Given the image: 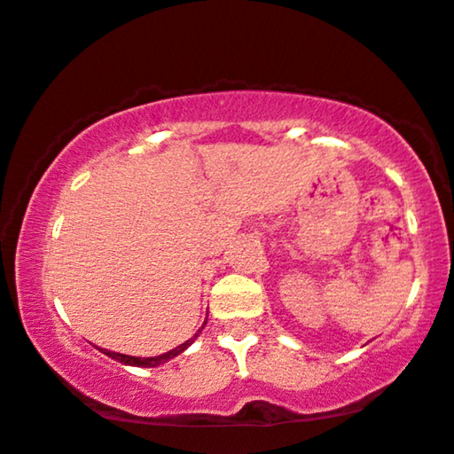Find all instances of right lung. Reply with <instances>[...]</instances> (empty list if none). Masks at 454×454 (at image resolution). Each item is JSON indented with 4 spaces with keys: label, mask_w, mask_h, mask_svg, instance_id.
<instances>
[{
    "label": "right lung",
    "mask_w": 454,
    "mask_h": 454,
    "mask_svg": "<svg viewBox=\"0 0 454 454\" xmlns=\"http://www.w3.org/2000/svg\"><path fill=\"white\" fill-rule=\"evenodd\" d=\"M205 324H207V319H205ZM205 324L201 325V328H205ZM199 332H201V330H199ZM199 332H197L195 336L191 338V340L183 342V344H180V347H176V348L168 350V353H164V355H157V357H130V355L114 353V350H107V348H101V353L107 355V357H112V359L120 361V364H124V365H137V367H155V365H161V364H166V361H170L172 357H176V355L183 353V350H184L186 347H191L192 340H195V338L199 336ZM97 348H99V347H97Z\"/></svg>",
    "instance_id": "obj_1"
}]
</instances>
